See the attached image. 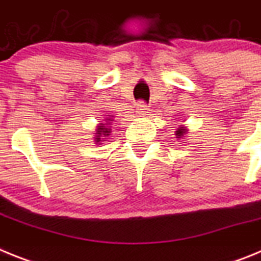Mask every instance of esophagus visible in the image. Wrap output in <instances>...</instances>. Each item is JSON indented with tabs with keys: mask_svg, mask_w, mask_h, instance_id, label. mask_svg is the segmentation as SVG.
<instances>
[{
	"mask_svg": "<svg viewBox=\"0 0 261 261\" xmlns=\"http://www.w3.org/2000/svg\"><path fill=\"white\" fill-rule=\"evenodd\" d=\"M136 112H137V115H140V116H146V115L149 114V106L144 102H140L137 105V107H136Z\"/></svg>",
	"mask_w": 261,
	"mask_h": 261,
	"instance_id": "obj_1",
	"label": "esophagus"
}]
</instances>
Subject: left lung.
<instances>
[{"label": "left lung", "mask_w": 261, "mask_h": 261, "mask_svg": "<svg viewBox=\"0 0 261 261\" xmlns=\"http://www.w3.org/2000/svg\"><path fill=\"white\" fill-rule=\"evenodd\" d=\"M187 132H188V129H187V126L180 125V126H179V128H177L176 132H175V136H176L177 140H180V138L184 137V135H187Z\"/></svg>", "instance_id": "left-lung-1"}]
</instances>
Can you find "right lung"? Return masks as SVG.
I'll use <instances>...</instances> for the list:
<instances>
[{
    "mask_svg": "<svg viewBox=\"0 0 261 261\" xmlns=\"http://www.w3.org/2000/svg\"><path fill=\"white\" fill-rule=\"evenodd\" d=\"M111 121H114V120H112V116H111V115H108V117L106 119V123H99V125L96 126L95 137H94V140H95V144L100 145L102 144V141H106L105 138H107L108 136H110V133H111L110 123Z\"/></svg>",
    "mask_w": 261,
    "mask_h": 261,
    "instance_id": "1",
    "label": "right lung"
}]
</instances>
